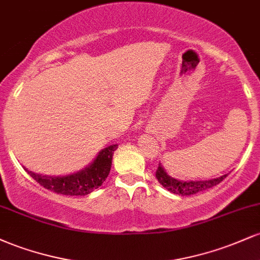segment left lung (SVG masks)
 <instances>
[{
  "instance_id": "obj_1",
  "label": "left lung",
  "mask_w": 260,
  "mask_h": 260,
  "mask_svg": "<svg viewBox=\"0 0 260 260\" xmlns=\"http://www.w3.org/2000/svg\"><path fill=\"white\" fill-rule=\"evenodd\" d=\"M156 176L159 183L162 184L164 188L170 190L171 193H175V194L178 196H190L196 194V193L203 192V190L209 189V188L216 186L219 184L222 180H225L228 177V175H222L221 177L213 178V180H205V181H180L176 180V178L171 177L166 174V171L164 170L161 164L159 168L156 170Z\"/></svg>"
}]
</instances>
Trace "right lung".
<instances>
[{
    "instance_id": "add662e5",
    "label": "right lung",
    "mask_w": 260,
    "mask_h": 260,
    "mask_svg": "<svg viewBox=\"0 0 260 260\" xmlns=\"http://www.w3.org/2000/svg\"><path fill=\"white\" fill-rule=\"evenodd\" d=\"M117 144L109 145L98 154L95 160L84 170L67 176H45L24 170L38 183L46 189L63 196H86L99 188L110 174L112 165V155Z\"/></svg>"
}]
</instances>
